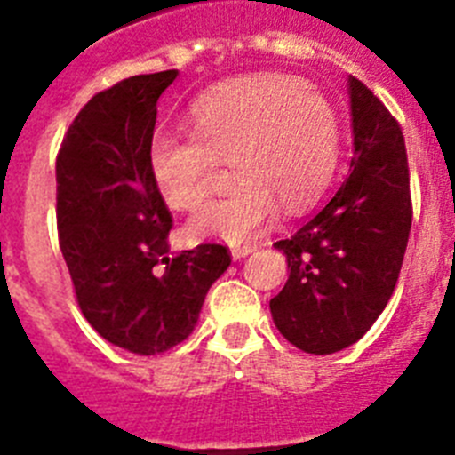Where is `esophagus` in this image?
I'll return each instance as SVG.
<instances>
[{
  "mask_svg": "<svg viewBox=\"0 0 455 455\" xmlns=\"http://www.w3.org/2000/svg\"><path fill=\"white\" fill-rule=\"evenodd\" d=\"M255 248L257 245H252V243H245V245H231V257L238 262V259H243V257H248Z\"/></svg>",
  "mask_w": 455,
  "mask_h": 455,
  "instance_id": "34e87169",
  "label": "esophagus"
}]
</instances>
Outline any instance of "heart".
Here are the masks:
<instances>
[{
	"label": "heart",
	"mask_w": 455,
	"mask_h": 455,
	"mask_svg": "<svg viewBox=\"0 0 455 455\" xmlns=\"http://www.w3.org/2000/svg\"><path fill=\"white\" fill-rule=\"evenodd\" d=\"M338 156V113L328 96L291 75L262 73L200 96L191 137L157 130L146 167L164 205L193 212L210 193L217 160H231L238 181L191 220L188 235L238 243L267 231L278 205L288 214L307 210L325 191Z\"/></svg>",
	"instance_id": "obj_1"
}]
</instances>
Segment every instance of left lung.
<instances>
[{
  "mask_svg": "<svg viewBox=\"0 0 455 455\" xmlns=\"http://www.w3.org/2000/svg\"><path fill=\"white\" fill-rule=\"evenodd\" d=\"M349 174L302 228L274 243L291 276L269 302L271 316L307 354H335L366 335L395 292L411 234L402 127L356 77H349Z\"/></svg>",
  "mask_w": 455,
  "mask_h": 455,
  "instance_id": "obj_1",
  "label": "left lung"
}]
</instances>
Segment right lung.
Masks as SVG:
<instances>
[{
    "instance_id": "1",
    "label": "right lung",
    "mask_w": 455,
    "mask_h": 455,
    "mask_svg": "<svg viewBox=\"0 0 455 455\" xmlns=\"http://www.w3.org/2000/svg\"><path fill=\"white\" fill-rule=\"evenodd\" d=\"M177 70L134 75L92 99L56 157V221L82 314L103 339L153 356L184 342L210 285L228 269L224 245L170 257V210L153 188L146 148L157 99Z\"/></svg>"
}]
</instances>
